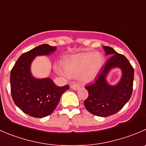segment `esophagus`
Segmentation results:
<instances>
[{"instance_id": "1", "label": "esophagus", "mask_w": 146, "mask_h": 146, "mask_svg": "<svg viewBox=\"0 0 146 146\" xmlns=\"http://www.w3.org/2000/svg\"><path fill=\"white\" fill-rule=\"evenodd\" d=\"M70 88H71L72 89H73V90H77L80 88V86H78V85H77V84H73L70 86Z\"/></svg>"}]
</instances>
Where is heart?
Here are the masks:
<instances>
[{"mask_svg":"<svg viewBox=\"0 0 146 146\" xmlns=\"http://www.w3.org/2000/svg\"><path fill=\"white\" fill-rule=\"evenodd\" d=\"M103 62V56L98 52L82 53L66 59L63 63L64 70L58 69V71L70 77L80 76L83 80L88 81L98 73Z\"/></svg>","mask_w":146,"mask_h":146,"instance_id":"b5f03b06","label":"heart"}]
</instances>
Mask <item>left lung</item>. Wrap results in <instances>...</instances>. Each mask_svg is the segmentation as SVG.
<instances>
[{"label":"left lung","instance_id":"8db88e82","mask_svg":"<svg viewBox=\"0 0 146 146\" xmlns=\"http://www.w3.org/2000/svg\"><path fill=\"white\" fill-rule=\"evenodd\" d=\"M106 55L111 56L95 78V81L86 86L88 97L84 106L90 113L100 117H107L116 113L131 98L133 92L134 69L128 59L117 53L113 48L103 46ZM113 67L122 70L121 80L115 86L106 81V76Z\"/></svg>","mask_w":146,"mask_h":146}]
</instances>
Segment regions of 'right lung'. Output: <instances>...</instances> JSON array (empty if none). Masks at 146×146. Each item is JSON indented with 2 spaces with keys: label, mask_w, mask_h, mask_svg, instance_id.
I'll use <instances>...</instances> for the list:
<instances>
[{
  "label": "right lung",
  "mask_w": 146,
  "mask_h": 146,
  "mask_svg": "<svg viewBox=\"0 0 146 146\" xmlns=\"http://www.w3.org/2000/svg\"><path fill=\"white\" fill-rule=\"evenodd\" d=\"M56 46L42 44L23 53L11 71V96L21 111L34 118H43L53 112L60 96L69 86L59 87L49 78L38 79L31 73V64L35 56L48 55Z\"/></svg>",
  "instance_id": "obj_1"
}]
</instances>
